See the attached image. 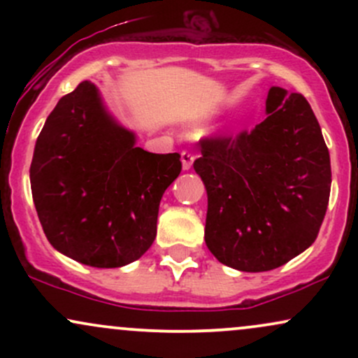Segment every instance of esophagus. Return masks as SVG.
Returning a JSON list of instances; mask_svg holds the SVG:
<instances>
[{
	"mask_svg": "<svg viewBox=\"0 0 358 358\" xmlns=\"http://www.w3.org/2000/svg\"><path fill=\"white\" fill-rule=\"evenodd\" d=\"M182 165L183 170H190L193 165V155L188 153V151H183L182 153Z\"/></svg>",
	"mask_w": 358,
	"mask_h": 358,
	"instance_id": "esophagus-1",
	"label": "esophagus"
}]
</instances>
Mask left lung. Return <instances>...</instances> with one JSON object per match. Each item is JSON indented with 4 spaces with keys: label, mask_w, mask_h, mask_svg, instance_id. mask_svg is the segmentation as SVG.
Wrapping results in <instances>:
<instances>
[{
    "label": "left lung",
    "mask_w": 358,
    "mask_h": 358,
    "mask_svg": "<svg viewBox=\"0 0 358 358\" xmlns=\"http://www.w3.org/2000/svg\"><path fill=\"white\" fill-rule=\"evenodd\" d=\"M268 117L205 138L193 168L207 190L205 244L222 264L262 273L313 244L330 199V153L301 94L271 87Z\"/></svg>",
    "instance_id": "8db88e82"
}]
</instances>
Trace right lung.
Segmentation results:
<instances>
[{
	"instance_id": "1",
	"label": "right lung",
	"mask_w": 358,
	"mask_h": 358,
	"mask_svg": "<svg viewBox=\"0 0 358 358\" xmlns=\"http://www.w3.org/2000/svg\"><path fill=\"white\" fill-rule=\"evenodd\" d=\"M182 171L178 153H148L84 80L57 102L30 166L34 203L59 252L92 268H121L153 244L163 193Z\"/></svg>"
}]
</instances>
